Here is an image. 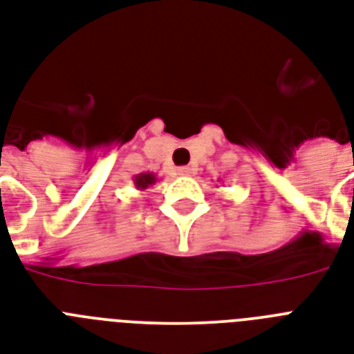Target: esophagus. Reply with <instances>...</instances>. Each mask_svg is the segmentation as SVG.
Listing matches in <instances>:
<instances>
[{
	"label": "esophagus",
	"mask_w": 354,
	"mask_h": 354,
	"mask_svg": "<svg viewBox=\"0 0 354 354\" xmlns=\"http://www.w3.org/2000/svg\"><path fill=\"white\" fill-rule=\"evenodd\" d=\"M178 174H180V176H192V174H194V169H192V167H180V169H178Z\"/></svg>",
	"instance_id": "1"
}]
</instances>
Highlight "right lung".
Returning a JSON list of instances; mask_svg holds the SVG:
<instances>
[{"label": "right lung", "mask_w": 354, "mask_h": 354, "mask_svg": "<svg viewBox=\"0 0 354 354\" xmlns=\"http://www.w3.org/2000/svg\"><path fill=\"white\" fill-rule=\"evenodd\" d=\"M132 182H134V187L138 191H145V189H149V187L158 182V178L154 172H142V174H136L132 178Z\"/></svg>", "instance_id": "obj_1"}]
</instances>
